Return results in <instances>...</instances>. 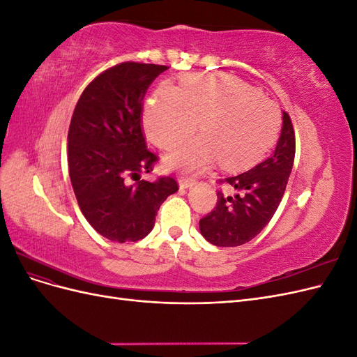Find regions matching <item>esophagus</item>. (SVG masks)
Instances as JSON below:
<instances>
[{"instance_id": "1", "label": "esophagus", "mask_w": 357, "mask_h": 357, "mask_svg": "<svg viewBox=\"0 0 357 357\" xmlns=\"http://www.w3.org/2000/svg\"><path fill=\"white\" fill-rule=\"evenodd\" d=\"M193 185H195V180H193L192 177H180L178 178L180 189H188V188H192Z\"/></svg>"}]
</instances>
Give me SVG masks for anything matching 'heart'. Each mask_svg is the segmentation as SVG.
I'll return each mask as SVG.
<instances>
[{"label":"heart","mask_w":357,"mask_h":357,"mask_svg":"<svg viewBox=\"0 0 357 357\" xmlns=\"http://www.w3.org/2000/svg\"><path fill=\"white\" fill-rule=\"evenodd\" d=\"M202 137L176 146L165 156L172 169L201 171L219 159L226 169L252 165L275 142L282 117L277 104L228 74L192 75L181 88L162 84L146 105L149 138L168 149L197 131Z\"/></svg>","instance_id":"obj_1"}]
</instances>
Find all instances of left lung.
Segmentation results:
<instances>
[{
  "label": "left lung",
  "mask_w": 357,
  "mask_h": 357,
  "mask_svg": "<svg viewBox=\"0 0 357 357\" xmlns=\"http://www.w3.org/2000/svg\"><path fill=\"white\" fill-rule=\"evenodd\" d=\"M295 131L290 116L283 112V126L274 152L264 162L225 183L234 195L218 192L215 207L199 220V231L218 247L245 244L273 219L284 195L295 159Z\"/></svg>",
  "instance_id": "8db88e82"
}]
</instances>
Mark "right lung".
I'll return each mask as SVG.
<instances>
[{"mask_svg": "<svg viewBox=\"0 0 357 357\" xmlns=\"http://www.w3.org/2000/svg\"><path fill=\"white\" fill-rule=\"evenodd\" d=\"M165 70L155 63H119L86 86L74 109L68 129L71 185L86 220L107 240H143L162 202L178 190L172 177L139 180V172L152 171L158 160L143 135V100ZM135 178L131 185L128 180Z\"/></svg>", "mask_w": 357, "mask_h": 357, "instance_id": "obj_1", "label": "right lung"}]
</instances>
